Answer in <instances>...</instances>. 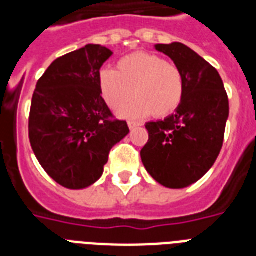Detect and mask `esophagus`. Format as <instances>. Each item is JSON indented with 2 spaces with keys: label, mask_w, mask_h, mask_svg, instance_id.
I'll return each mask as SVG.
<instances>
[{
  "label": "esophagus",
  "mask_w": 256,
  "mask_h": 256,
  "mask_svg": "<svg viewBox=\"0 0 256 256\" xmlns=\"http://www.w3.org/2000/svg\"><path fill=\"white\" fill-rule=\"evenodd\" d=\"M128 124L130 130H136V128H140V124H136V122H128Z\"/></svg>",
  "instance_id": "obj_1"
}]
</instances>
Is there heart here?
Returning a JSON list of instances; mask_svg holds the SVG:
<instances>
[{"mask_svg": "<svg viewBox=\"0 0 256 256\" xmlns=\"http://www.w3.org/2000/svg\"><path fill=\"white\" fill-rule=\"evenodd\" d=\"M98 85L112 110L123 108L132 95L137 96L130 106L118 112L124 118L171 116L182 104L186 86L176 66L150 53L128 54L118 61L116 70H100Z\"/></svg>", "mask_w": 256, "mask_h": 256, "instance_id": "heart-1", "label": "heart"}]
</instances>
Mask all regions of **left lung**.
Masks as SVG:
<instances>
[{"mask_svg": "<svg viewBox=\"0 0 256 256\" xmlns=\"http://www.w3.org/2000/svg\"><path fill=\"white\" fill-rule=\"evenodd\" d=\"M184 77V96L178 110L164 120L148 122V142L142 164L168 188H184L212 168L223 144L228 98L215 68L180 42L156 44Z\"/></svg>", "mask_w": 256, "mask_h": 256, "instance_id": "1", "label": "left lung"}]
</instances>
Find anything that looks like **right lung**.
<instances>
[{
	"instance_id": "obj_1",
	"label": "right lung",
	"mask_w": 256,
	"mask_h": 256,
	"mask_svg": "<svg viewBox=\"0 0 256 256\" xmlns=\"http://www.w3.org/2000/svg\"><path fill=\"white\" fill-rule=\"evenodd\" d=\"M112 56L102 45L57 58L37 82L29 118L30 144L42 168L70 190L88 188L104 174L108 152L130 130L112 120L98 76Z\"/></svg>"
}]
</instances>
